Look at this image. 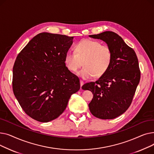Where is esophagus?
Masks as SVG:
<instances>
[{
    "mask_svg": "<svg viewBox=\"0 0 154 154\" xmlns=\"http://www.w3.org/2000/svg\"><path fill=\"white\" fill-rule=\"evenodd\" d=\"M80 88H81L82 87V85H84V82L82 81V80H80Z\"/></svg>",
    "mask_w": 154,
    "mask_h": 154,
    "instance_id": "34e87169",
    "label": "esophagus"
}]
</instances>
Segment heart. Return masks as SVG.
<instances>
[{
	"mask_svg": "<svg viewBox=\"0 0 154 154\" xmlns=\"http://www.w3.org/2000/svg\"><path fill=\"white\" fill-rule=\"evenodd\" d=\"M113 57L111 48L107 45L90 39H84L79 42L74 52H67L64 56V63L67 69L75 73L84 64V67L78 73V75L87 80L94 75L100 77L107 72Z\"/></svg>",
	"mask_w": 154,
	"mask_h": 154,
	"instance_id": "1",
	"label": "heart"
}]
</instances>
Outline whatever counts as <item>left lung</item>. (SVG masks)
Instances as JSON below:
<instances>
[{"instance_id": "1", "label": "left lung", "mask_w": 154, "mask_h": 154, "mask_svg": "<svg viewBox=\"0 0 154 154\" xmlns=\"http://www.w3.org/2000/svg\"><path fill=\"white\" fill-rule=\"evenodd\" d=\"M100 39L111 48L113 57L110 67L96 82L83 85V90L91 91L94 96L88 107L91 114L101 119H113L131 106L140 72L139 61L133 48L123 38L112 31L88 35Z\"/></svg>"}]
</instances>
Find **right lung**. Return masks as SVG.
I'll return each mask as SVG.
<instances>
[{"label":"right lung","instance_id":"right-lung-1","mask_svg":"<svg viewBox=\"0 0 154 154\" xmlns=\"http://www.w3.org/2000/svg\"><path fill=\"white\" fill-rule=\"evenodd\" d=\"M73 37L42 32L32 38L17 55L13 67L14 95L23 110L40 122L60 116L69 99L80 88L64 56Z\"/></svg>","mask_w":154,"mask_h":154}]
</instances>
